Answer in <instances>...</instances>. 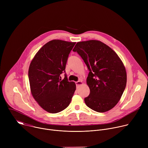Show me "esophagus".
Instances as JSON below:
<instances>
[{"label": "esophagus", "mask_w": 148, "mask_h": 148, "mask_svg": "<svg viewBox=\"0 0 148 148\" xmlns=\"http://www.w3.org/2000/svg\"><path fill=\"white\" fill-rule=\"evenodd\" d=\"M82 84V81H78L75 82V84H76V86H77V87H78L80 85H81Z\"/></svg>", "instance_id": "obj_1"}]
</instances>
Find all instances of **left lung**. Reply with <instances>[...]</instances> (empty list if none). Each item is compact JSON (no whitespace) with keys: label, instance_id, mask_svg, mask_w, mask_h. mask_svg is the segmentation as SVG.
I'll return each instance as SVG.
<instances>
[{"label":"left lung","instance_id":"1","mask_svg":"<svg viewBox=\"0 0 148 148\" xmlns=\"http://www.w3.org/2000/svg\"><path fill=\"white\" fill-rule=\"evenodd\" d=\"M73 51L82 58L89 70L87 84L90 95L86 104L98 112L113 108L121 99L126 85V73L117 54L98 40L78 42Z\"/></svg>","mask_w":148,"mask_h":148}]
</instances>
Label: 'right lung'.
<instances>
[{
    "instance_id": "1",
    "label": "right lung",
    "mask_w": 148,
    "mask_h": 148,
    "mask_svg": "<svg viewBox=\"0 0 148 148\" xmlns=\"http://www.w3.org/2000/svg\"><path fill=\"white\" fill-rule=\"evenodd\" d=\"M75 42L53 40L42 47L32 60L29 69L30 90L34 99L48 112L56 114L70 103L76 89L70 82L66 66ZM65 73L61 79L60 74Z\"/></svg>"
}]
</instances>
